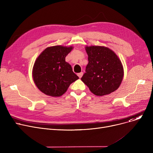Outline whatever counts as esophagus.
<instances>
[{"instance_id":"1","label":"esophagus","mask_w":153,"mask_h":153,"mask_svg":"<svg viewBox=\"0 0 153 153\" xmlns=\"http://www.w3.org/2000/svg\"><path fill=\"white\" fill-rule=\"evenodd\" d=\"M82 75H83V72H80V73H78V74H77V76H79V78H81L82 76Z\"/></svg>"}]
</instances>
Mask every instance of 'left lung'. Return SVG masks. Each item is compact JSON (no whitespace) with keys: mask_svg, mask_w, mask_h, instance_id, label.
<instances>
[{"mask_svg":"<svg viewBox=\"0 0 153 153\" xmlns=\"http://www.w3.org/2000/svg\"><path fill=\"white\" fill-rule=\"evenodd\" d=\"M89 63L82 81L94 95L103 96L117 90L124 76L122 63L114 51L102 46H86Z\"/></svg>","mask_w":153,"mask_h":153,"instance_id":"obj_1","label":"left lung"}]
</instances>
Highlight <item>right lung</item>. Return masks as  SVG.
<instances>
[{
	"mask_svg": "<svg viewBox=\"0 0 153 153\" xmlns=\"http://www.w3.org/2000/svg\"><path fill=\"white\" fill-rule=\"evenodd\" d=\"M72 49V46H53L46 48L38 56L32 69V77L40 91L51 97H60L79 79L65 61Z\"/></svg>",
	"mask_w": 153,
	"mask_h": 153,
	"instance_id": "obj_1",
	"label": "right lung"
}]
</instances>
